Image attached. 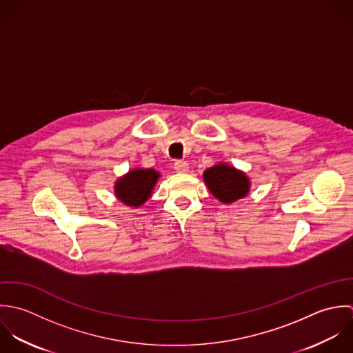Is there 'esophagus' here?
Wrapping results in <instances>:
<instances>
[{"instance_id": "esophagus-1", "label": "esophagus", "mask_w": 353, "mask_h": 353, "mask_svg": "<svg viewBox=\"0 0 353 353\" xmlns=\"http://www.w3.org/2000/svg\"><path fill=\"white\" fill-rule=\"evenodd\" d=\"M188 168H190V165L187 163V161L177 159V161L174 162V170L179 172V173H185V172H188Z\"/></svg>"}]
</instances>
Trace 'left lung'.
Masks as SVG:
<instances>
[{"mask_svg": "<svg viewBox=\"0 0 353 353\" xmlns=\"http://www.w3.org/2000/svg\"><path fill=\"white\" fill-rule=\"evenodd\" d=\"M203 177L212 195L223 203H232L248 194L250 181L247 176L225 163L208 169Z\"/></svg>", "mask_w": 353, "mask_h": 353, "instance_id": "8db88e82", "label": "left lung"}]
</instances>
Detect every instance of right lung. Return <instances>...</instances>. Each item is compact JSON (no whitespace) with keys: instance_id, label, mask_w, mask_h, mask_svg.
<instances>
[{"instance_id":"obj_1","label":"right lung","mask_w":353,"mask_h":353,"mask_svg":"<svg viewBox=\"0 0 353 353\" xmlns=\"http://www.w3.org/2000/svg\"><path fill=\"white\" fill-rule=\"evenodd\" d=\"M158 177L154 169H135L116 183V195L128 206H141L150 198Z\"/></svg>"}]
</instances>
